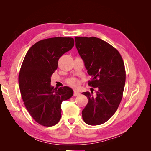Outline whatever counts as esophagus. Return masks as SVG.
Wrapping results in <instances>:
<instances>
[{"instance_id": "1", "label": "esophagus", "mask_w": 151, "mask_h": 151, "mask_svg": "<svg viewBox=\"0 0 151 151\" xmlns=\"http://www.w3.org/2000/svg\"><path fill=\"white\" fill-rule=\"evenodd\" d=\"M79 94H80V93L78 91H76V90L74 91V96H79Z\"/></svg>"}]
</instances>
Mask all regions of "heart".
I'll return each instance as SVG.
<instances>
[{"instance_id":"1","label":"heart","mask_w":151,"mask_h":151,"mask_svg":"<svg viewBox=\"0 0 151 151\" xmlns=\"http://www.w3.org/2000/svg\"><path fill=\"white\" fill-rule=\"evenodd\" d=\"M67 84L70 86L73 87V88H77V87L79 86V81L77 79L72 77V78H70L67 81Z\"/></svg>"}]
</instances>
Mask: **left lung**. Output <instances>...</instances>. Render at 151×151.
Listing matches in <instances>:
<instances>
[{"instance_id":"obj_1","label":"left lung","mask_w":151,"mask_h":151,"mask_svg":"<svg viewBox=\"0 0 151 151\" xmlns=\"http://www.w3.org/2000/svg\"><path fill=\"white\" fill-rule=\"evenodd\" d=\"M76 47L88 74V84L96 88V94L84 92L88 103L82 111L85 123L98 125L107 122L119 106L125 84L122 57L110 44L96 37H75ZM94 90V89H92Z\"/></svg>"}]
</instances>
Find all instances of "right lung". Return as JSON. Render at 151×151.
<instances>
[{
    "instance_id": "right-lung-1",
    "label": "right lung",
    "mask_w": 151,
    "mask_h": 151,
    "mask_svg": "<svg viewBox=\"0 0 151 151\" xmlns=\"http://www.w3.org/2000/svg\"><path fill=\"white\" fill-rule=\"evenodd\" d=\"M74 45L72 38L55 37L40 40L27 52L19 74V85L25 106L41 125L52 127L61 118V104L71 98L73 90L51 86V76L62 55Z\"/></svg>"
}]
</instances>
